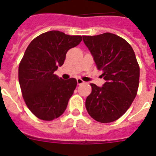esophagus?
Returning a JSON list of instances; mask_svg holds the SVG:
<instances>
[{
  "label": "esophagus",
  "instance_id": "esophagus-1",
  "mask_svg": "<svg viewBox=\"0 0 156 156\" xmlns=\"http://www.w3.org/2000/svg\"><path fill=\"white\" fill-rule=\"evenodd\" d=\"M76 80H77V83H78V84H79V85L82 84V83H84V81L83 80H81L80 78H78V79H77Z\"/></svg>",
  "mask_w": 156,
  "mask_h": 156
}]
</instances>
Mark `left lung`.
I'll return each mask as SVG.
<instances>
[{"mask_svg": "<svg viewBox=\"0 0 156 156\" xmlns=\"http://www.w3.org/2000/svg\"><path fill=\"white\" fill-rule=\"evenodd\" d=\"M83 41L105 80L102 87L90 83L87 111L98 122H113L127 111L137 95L140 68L134 51L124 39L110 33L83 36Z\"/></svg>", "mask_w": 156, "mask_h": 156, "instance_id": "obj_1", "label": "left lung"}]
</instances>
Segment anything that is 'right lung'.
Wrapping results in <instances>:
<instances>
[{"label": "right lung", "mask_w": 156, "mask_h": 156, "mask_svg": "<svg viewBox=\"0 0 156 156\" xmlns=\"http://www.w3.org/2000/svg\"><path fill=\"white\" fill-rule=\"evenodd\" d=\"M82 41L57 30L31 41L19 66V81L29 109L37 118L51 121L62 115L77 85L75 78L63 80L54 74L66 53Z\"/></svg>", "instance_id": "1"}]
</instances>
